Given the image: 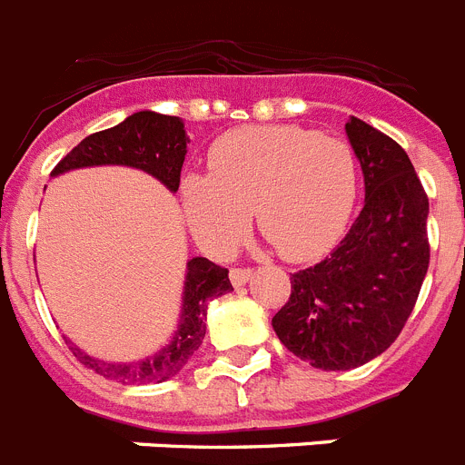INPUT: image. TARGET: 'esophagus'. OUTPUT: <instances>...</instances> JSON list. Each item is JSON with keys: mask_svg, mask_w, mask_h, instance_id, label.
Returning a JSON list of instances; mask_svg holds the SVG:
<instances>
[{"mask_svg": "<svg viewBox=\"0 0 465 465\" xmlns=\"http://www.w3.org/2000/svg\"><path fill=\"white\" fill-rule=\"evenodd\" d=\"M252 268H232L230 270V282H232V286H244V283L252 279Z\"/></svg>", "mask_w": 465, "mask_h": 465, "instance_id": "34e87169", "label": "esophagus"}]
</instances>
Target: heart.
Segmentation results:
<instances>
[{"label": "heart", "mask_w": 465, "mask_h": 465, "mask_svg": "<svg viewBox=\"0 0 465 465\" xmlns=\"http://www.w3.org/2000/svg\"><path fill=\"white\" fill-rule=\"evenodd\" d=\"M356 200V155L342 137L300 125L240 127L209 151V176L186 174L182 203L193 235L228 252L256 213L286 261H312L342 235Z\"/></svg>", "instance_id": "obj_1"}]
</instances>
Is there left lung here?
<instances>
[{
	"mask_svg": "<svg viewBox=\"0 0 465 465\" xmlns=\"http://www.w3.org/2000/svg\"><path fill=\"white\" fill-rule=\"evenodd\" d=\"M365 204L322 262L291 274L272 326L291 354L349 371L391 347L414 310L430 261L429 195L401 143L361 118L347 123Z\"/></svg>",
	"mask_w": 465,
	"mask_h": 465,
	"instance_id": "8db88e82",
	"label": "left lung"
}]
</instances>
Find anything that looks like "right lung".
<instances>
[{
  "instance_id": "1",
  "label": "right lung",
  "mask_w": 465,
  "mask_h": 465,
  "mask_svg": "<svg viewBox=\"0 0 465 465\" xmlns=\"http://www.w3.org/2000/svg\"><path fill=\"white\" fill-rule=\"evenodd\" d=\"M186 158V130L176 116H165L155 111H139L127 116L121 125L88 134L64 155L51 174H63L67 170L90 165H130L149 172L165 183L170 191L179 188L182 167ZM232 291L228 268H221L207 258L188 261L186 286H183L182 323L174 340L163 351L139 363H104L69 342L72 354L79 363L97 375L123 384H146V381H165L182 371L191 361L207 332L209 300Z\"/></svg>"
}]
</instances>
